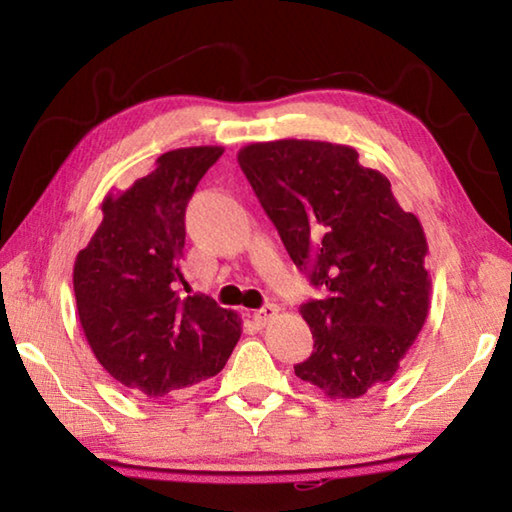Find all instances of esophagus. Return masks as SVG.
Instances as JSON below:
<instances>
[{
  "instance_id": "esophagus-1",
  "label": "esophagus",
  "mask_w": 512,
  "mask_h": 512,
  "mask_svg": "<svg viewBox=\"0 0 512 512\" xmlns=\"http://www.w3.org/2000/svg\"><path fill=\"white\" fill-rule=\"evenodd\" d=\"M277 311H280V309H277L275 305H264L262 309L255 311L253 320H255V323H257L259 327H264V325L271 323V320L277 316Z\"/></svg>"
}]
</instances>
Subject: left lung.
I'll use <instances>...</instances> for the list:
<instances>
[{"mask_svg": "<svg viewBox=\"0 0 512 512\" xmlns=\"http://www.w3.org/2000/svg\"><path fill=\"white\" fill-rule=\"evenodd\" d=\"M241 171L320 300L300 305L314 352L296 375L332 400L391 381L429 314L427 237L384 173L352 146L316 140L248 144Z\"/></svg>", "mask_w": 512, "mask_h": 512, "instance_id": "8db88e82", "label": "left lung"}]
</instances>
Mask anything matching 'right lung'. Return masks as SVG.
Here are the masks:
<instances>
[{"mask_svg":"<svg viewBox=\"0 0 512 512\" xmlns=\"http://www.w3.org/2000/svg\"><path fill=\"white\" fill-rule=\"evenodd\" d=\"M221 146L162 153L149 176L101 203L74 262V296L94 357L128 393L158 400L221 372L241 336L235 311L183 298L185 207Z\"/></svg>","mask_w":512,"mask_h":512,"instance_id":"add662e5","label":"right lung"}]
</instances>
